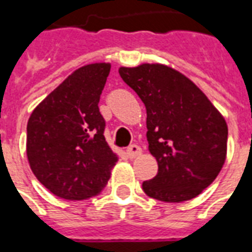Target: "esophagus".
I'll list each match as a JSON object with an SVG mask.
<instances>
[{
	"instance_id": "obj_1",
	"label": "esophagus",
	"mask_w": 252,
	"mask_h": 252,
	"mask_svg": "<svg viewBox=\"0 0 252 252\" xmlns=\"http://www.w3.org/2000/svg\"><path fill=\"white\" fill-rule=\"evenodd\" d=\"M140 154H141V150L139 145L132 144L126 148V155H128L129 158H136L137 155H140Z\"/></svg>"
}]
</instances>
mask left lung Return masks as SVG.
I'll use <instances>...</instances> for the list:
<instances>
[{
  "mask_svg": "<svg viewBox=\"0 0 252 252\" xmlns=\"http://www.w3.org/2000/svg\"><path fill=\"white\" fill-rule=\"evenodd\" d=\"M147 109V140L158 175L143 182L148 196L168 203L193 199L224 164L228 129L224 117L196 85L161 64L119 69Z\"/></svg>",
  "mask_w": 252,
  "mask_h": 252,
  "instance_id": "left-lung-1",
  "label": "left lung"
}]
</instances>
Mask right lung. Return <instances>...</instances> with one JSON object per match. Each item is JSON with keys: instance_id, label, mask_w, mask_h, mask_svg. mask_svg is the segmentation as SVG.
Returning a JSON list of instances; mask_svg holds the SVG:
<instances>
[{"instance_id": "1", "label": "right lung", "mask_w": 252, "mask_h": 252, "mask_svg": "<svg viewBox=\"0 0 252 252\" xmlns=\"http://www.w3.org/2000/svg\"><path fill=\"white\" fill-rule=\"evenodd\" d=\"M111 64L81 66L32 112L27 155L42 186L66 200H85L101 192L116 164L104 137L98 101Z\"/></svg>"}]
</instances>
